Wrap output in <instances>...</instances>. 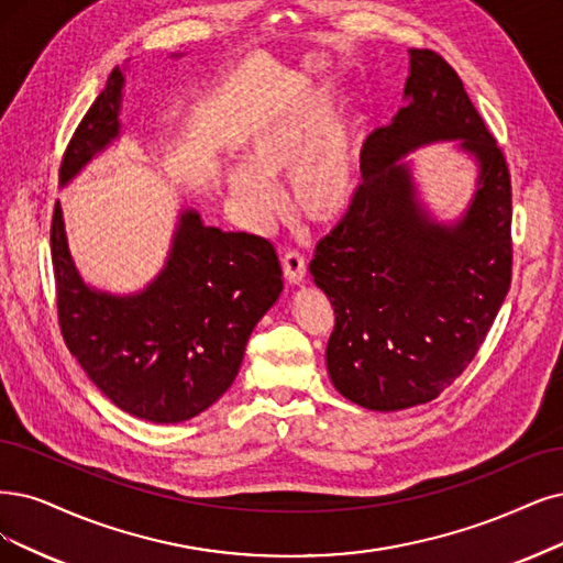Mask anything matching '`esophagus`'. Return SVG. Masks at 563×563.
I'll return each instance as SVG.
<instances>
[{"instance_id": "obj_1", "label": "esophagus", "mask_w": 563, "mask_h": 563, "mask_svg": "<svg viewBox=\"0 0 563 563\" xmlns=\"http://www.w3.org/2000/svg\"><path fill=\"white\" fill-rule=\"evenodd\" d=\"M283 271L289 285H299L306 278V260L297 250H287L283 255Z\"/></svg>"}]
</instances>
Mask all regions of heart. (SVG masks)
I'll list each match as a JSON object with an SVG mask.
<instances>
[{
    "label": "heart",
    "mask_w": 563,
    "mask_h": 563,
    "mask_svg": "<svg viewBox=\"0 0 563 563\" xmlns=\"http://www.w3.org/2000/svg\"><path fill=\"white\" fill-rule=\"evenodd\" d=\"M329 92L285 101L250 139L247 164L229 169V192L250 227H264L280 208L276 183L289 176L295 211L313 224L341 220L355 199L357 118L329 120Z\"/></svg>",
    "instance_id": "obj_1"
}]
</instances>
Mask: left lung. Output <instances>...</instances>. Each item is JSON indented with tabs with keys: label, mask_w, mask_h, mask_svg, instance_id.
I'll list each match as a JSON object with an SVG mask.
<instances>
[{
	"label": "left lung",
	"mask_w": 563,
	"mask_h": 563,
	"mask_svg": "<svg viewBox=\"0 0 563 563\" xmlns=\"http://www.w3.org/2000/svg\"><path fill=\"white\" fill-rule=\"evenodd\" d=\"M408 55L406 103L366 139L364 183L310 262L336 316L329 378L352 404L383 412L427 404L462 376L512 274L506 157L448 62L427 48ZM456 137L482 174L465 216L443 225L428 216L398 159Z\"/></svg>",
	"instance_id": "left-lung-1"
}]
</instances>
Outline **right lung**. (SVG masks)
<instances>
[{"label": "right lung", "instance_id": "obj_1", "mask_svg": "<svg viewBox=\"0 0 563 563\" xmlns=\"http://www.w3.org/2000/svg\"><path fill=\"white\" fill-rule=\"evenodd\" d=\"M122 88L124 76L115 67L67 145L62 185L120 136ZM51 255L69 352L120 410L157 424L190 420L222 397L255 324L283 292L274 245L206 227L192 208L180 211L159 276L136 295L101 292L80 278L59 201Z\"/></svg>", "mask_w": 563, "mask_h": 563}]
</instances>
